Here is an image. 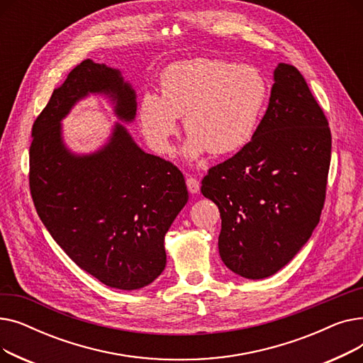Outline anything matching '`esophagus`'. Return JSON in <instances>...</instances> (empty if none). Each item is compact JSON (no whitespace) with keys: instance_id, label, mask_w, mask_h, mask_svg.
Wrapping results in <instances>:
<instances>
[{"instance_id":"1","label":"esophagus","mask_w":363,"mask_h":363,"mask_svg":"<svg viewBox=\"0 0 363 363\" xmlns=\"http://www.w3.org/2000/svg\"><path fill=\"white\" fill-rule=\"evenodd\" d=\"M186 188L191 194H197L200 191V182L196 178H186Z\"/></svg>"}]
</instances>
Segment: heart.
I'll return each mask as SVG.
<instances>
[{"label": "heart", "instance_id": "1", "mask_svg": "<svg viewBox=\"0 0 363 363\" xmlns=\"http://www.w3.org/2000/svg\"><path fill=\"white\" fill-rule=\"evenodd\" d=\"M268 97V82L257 67L201 57L167 66L160 95H143L138 118L144 137L160 155L172 151L178 118L184 116L189 137L182 152L188 160L207 151L228 156L252 143Z\"/></svg>", "mask_w": 363, "mask_h": 363}]
</instances>
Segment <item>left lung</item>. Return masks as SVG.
<instances>
[{"instance_id": "1", "label": "left lung", "mask_w": 363, "mask_h": 363, "mask_svg": "<svg viewBox=\"0 0 363 363\" xmlns=\"http://www.w3.org/2000/svg\"><path fill=\"white\" fill-rule=\"evenodd\" d=\"M330 160L325 114L301 73L279 63L255 138L201 182L220 212L218 245L228 269L262 279L294 259L319 222Z\"/></svg>"}]
</instances>
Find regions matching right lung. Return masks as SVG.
<instances>
[{
    "instance_id": "add662e5",
    "label": "right lung",
    "mask_w": 363,
    "mask_h": 363,
    "mask_svg": "<svg viewBox=\"0 0 363 363\" xmlns=\"http://www.w3.org/2000/svg\"><path fill=\"white\" fill-rule=\"evenodd\" d=\"M91 94L107 98L120 122L97 150L78 153L62 121ZM135 116L137 92L122 70L88 59L54 89L29 150L30 194L51 237L79 268L126 291L164 271V235L188 201L178 167L145 152L123 125Z\"/></svg>"
}]
</instances>
